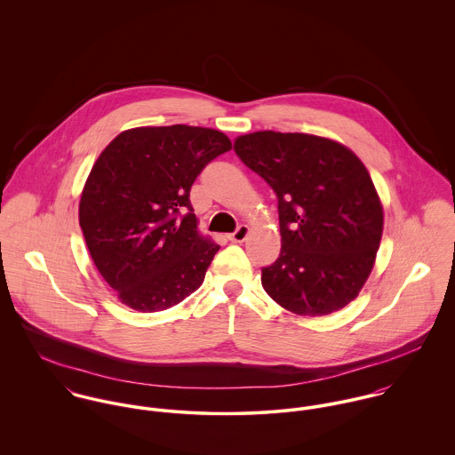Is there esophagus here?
<instances>
[{"label":"esophagus","instance_id":"esophagus-1","mask_svg":"<svg viewBox=\"0 0 455 455\" xmlns=\"http://www.w3.org/2000/svg\"><path fill=\"white\" fill-rule=\"evenodd\" d=\"M249 231H251V229H249V226L242 224V226H238V228H236V231H235V233H231V235H229V240H231V242H235V243H242V242L249 236Z\"/></svg>","mask_w":455,"mask_h":455}]
</instances>
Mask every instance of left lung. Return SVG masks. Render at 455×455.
<instances>
[{"label":"left lung","mask_w":455,"mask_h":455,"mask_svg":"<svg viewBox=\"0 0 455 455\" xmlns=\"http://www.w3.org/2000/svg\"><path fill=\"white\" fill-rule=\"evenodd\" d=\"M235 152L278 197L282 249L262 267L264 291L298 315L347 307L373 269L384 229L361 159L323 136L275 131L238 136Z\"/></svg>","instance_id":"obj_1"}]
</instances>
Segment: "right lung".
<instances>
[{"instance_id": "1", "label": "right lung", "mask_w": 455, "mask_h": 455, "mask_svg": "<svg viewBox=\"0 0 455 455\" xmlns=\"http://www.w3.org/2000/svg\"><path fill=\"white\" fill-rule=\"evenodd\" d=\"M231 150L220 131L161 126L124 131L94 163L78 220L98 271L138 312H161L203 283L220 249L197 233L191 188Z\"/></svg>"}]
</instances>
